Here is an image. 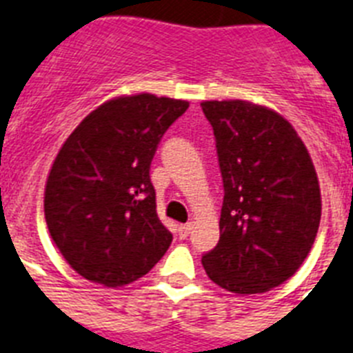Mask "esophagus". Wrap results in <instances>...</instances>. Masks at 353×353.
<instances>
[{
	"instance_id": "34e87169",
	"label": "esophagus",
	"mask_w": 353,
	"mask_h": 353,
	"mask_svg": "<svg viewBox=\"0 0 353 353\" xmlns=\"http://www.w3.org/2000/svg\"><path fill=\"white\" fill-rule=\"evenodd\" d=\"M192 232V225L190 223H186V225H181L179 228H177V236H179V239H186V237L190 236Z\"/></svg>"
}]
</instances>
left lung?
<instances>
[{"label":"left lung","mask_w":353,"mask_h":353,"mask_svg":"<svg viewBox=\"0 0 353 353\" xmlns=\"http://www.w3.org/2000/svg\"><path fill=\"white\" fill-rule=\"evenodd\" d=\"M223 177L219 241L206 276L234 294H261L297 272L316 241L321 192L292 125L248 101H205Z\"/></svg>","instance_id":"left-lung-1"}]
</instances>
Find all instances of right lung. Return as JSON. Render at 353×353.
I'll return each instance as SVG.
<instances>
[{
	"label": "right lung",
	"instance_id": "right-lung-1",
	"mask_svg": "<svg viewBox=\"0 0 353 353\" xmlns=\"http://www.w3.org/2000/svg\"><path fill=\"white\" fill-rule=\"evenodd\" d=\"M188 103L152 94L117 97L90 112L57 154L45 219L67 263L99 285H128L172 243L156 214L150 165Z\"/></svg>",
	"mask_w": 353,
	"mask_h": 353
}]
</instances>
